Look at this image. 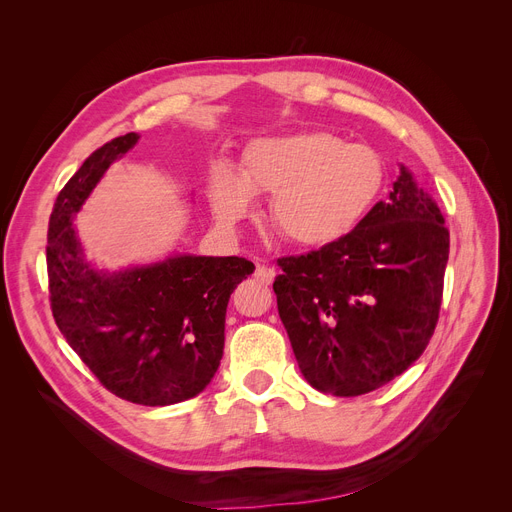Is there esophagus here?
<instances>
[{"label":"esophagus","instance_id":"esophagus-1","mask_svg":"<svg viewBox=\"0 0 512 512\" xmlns=\"http://www.w3.org/2000/svg\"><path fill=\"white\" fill-rule=\"evenodd\" d=\"M255 278L263 284H272V280L276 278V270L272 265H265V263H257V270H255Z\"/></svg>","mask_w":512,"mask_h":512}]
</instances>
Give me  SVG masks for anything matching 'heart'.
<instances>
[{"label": "heart", "instance_id": "b5f03b06", "mask_svg": "<svg viewBox=\"0 0 512 512\" xmlns=\"http://www.w3.org/2000/svg\"><path fill=\"white\" fill-rule=\"evenodd\" d=\"M386 184V161L373 147L311 130L249 143L238 170L215 164L207 199L215 218L236 224L253 211L255 195L272 197L274 230L292 245L315 249L351 234Z\"/></svg>", "mask_w": 512, "mask_h": 512}]
</instances>
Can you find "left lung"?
Segmentation results:
<instances>
[{"mask_svg": "<svg viewBox=\"0 0 512 512\" xmlns=\"http://www.w3.org/2000/svg\"><path fill=\"white\" fill-rule=\"evenodd\" d=\"M448 249L440 207L400 164L390 199L351 234L278 259V313L305 380L359 396L405 373L436 330Z\"/></svg>", "mask_w": 512, "mask_h": 512, "instance_id": "8db88e82", "label": "left lung"}]
</instances>
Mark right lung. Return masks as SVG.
Listing matches in <instances>:
<instances>
[{
	"label": "right lung",
	"mask_w": 512,
	"mask_h": 512,
	"mask_svg": "<svg viewBox=\"0 0 512 512\" xmlns=\"http://www.w3.org/2000/svg\"><path fill=\"white\" fill-rule=\"evenodd\" d=\"M137 141L128 132L105 143L60 191L47 230L49 294L66 342L107 390L134 405L166 407L213 380L230 294L255 265L184 253L110 272L87 259L72 222L107 168Z\"/></svg>",
	"instance_id": "add662e5"
}]
</instances>
